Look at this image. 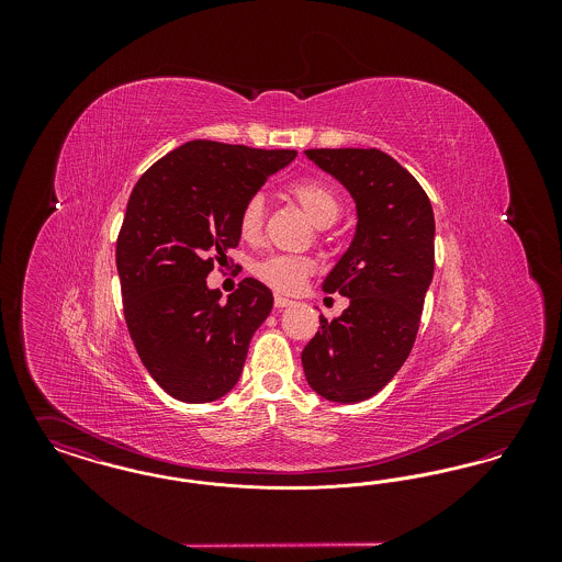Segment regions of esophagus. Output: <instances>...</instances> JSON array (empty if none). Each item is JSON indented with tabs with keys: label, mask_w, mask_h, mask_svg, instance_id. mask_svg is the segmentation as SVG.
<instances>
[{
	"label": "esophagus",
	"mask_w": 562,
	"mask_h": 562,
	"mask_svg": "<svg viewBox=\"0 0 562 562\" xmlns=\"http://www.w3.org/2000/svg\"><path fill=\"white\" fill-rule=\"evenodd\" d=\"M293 303L294 301L282 296V294H276V296H273V305H276L278 310H284V307H289V305H293Z\"/></svg>",
	"instance_id": "esophagus-1"
}]
</instances>
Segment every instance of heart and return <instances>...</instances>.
<instances>
[{"label": "heart", "mask_w": 562, "mask_h": 562, "mask_svg": "<svg viewBox=\"0 0 562 562\" xmlns=\"http://www.w3.org/2000/svg\"><path fill=\"white\" fill-rule=\"evenodd\" d=\"M294 202L307 214V218L326 227L335 223L341 214V198L335 189L321 179H301L289 188ZM266 216V202L261 195H250L238 214V229L244 240H255L261 234ZM255 276L280 293H291L301 286V282L310 276L312 263L296 255H271L255 266Z\"/></svg>", "instance_id": "1"}]
</instances>
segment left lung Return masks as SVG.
Wrapping results in <instances>:
<instances>
[{
	"label": "left lung",
	"instance_id": "1",
	"mask_svg": "<svg viewBox=\"0 0 562 562\" xmlns=\"http://www.w3.org/2000/svg\"><path fill=\"white\" fill-rule=\"evenodd\" d=\"M348 188L358 225L326 276V293L348 296L339 318L321 316L301 353L310 387L341 404L383 390L408 358L434 276V213L417 179L381 149H307Z\"/></svg>",
	"mask_w": 562,
	"mask_h": 562
}]
</instances>
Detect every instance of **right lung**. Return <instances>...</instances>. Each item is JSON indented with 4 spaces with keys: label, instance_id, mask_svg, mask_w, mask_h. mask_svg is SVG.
<instances>
[{
    "label": "right lung",
    "instance_id": "obj_1",
    "mask_svg": "<svg viewBox=\"0 0 562 562\" xmlns=\"http://www.w3.org/2000/svg\"><path fill=\"white\" fill-rule=\"evenodd\" d=\"M294 156V149L189 140L134 186L115 244L124 318L140 362L177 401H216L240 379L273 296L244 278L221 303L206 278L240 241L244 202Z\"/></svg>",
    "mask_w": 562,
    "mask_h": 562
}]
</instances>
